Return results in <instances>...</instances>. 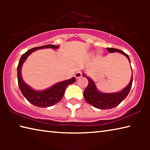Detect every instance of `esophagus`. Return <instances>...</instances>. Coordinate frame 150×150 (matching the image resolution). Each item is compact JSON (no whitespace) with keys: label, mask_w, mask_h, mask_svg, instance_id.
<instances>
[{"label":"esophagus","mask_w":150,"mask_h":150,"mask_svg":"<svg viewBox=\"0 0 150 150\" xmlns=\"http://www.w3.org/2000/svg\"><path fill=\"white\" fill-rule=\"evenodd\" d=\"M75 77L76 79H78L79 78H80V77H82V73H81V71H77V72L75 73Z\"/></svg>","instance_id":"obj_1"}]
</instances>
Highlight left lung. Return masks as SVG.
<instances>
[{
    "mask_svg": "<svg viewBox=\"0 0 150 150\" xmlns=\"http://www.w3.org/2000/svg\"><path fill=\"white\" fill-rule=\"evenodd\" d=\"M110 53L118 52L123 54L128 58L129 62L130 63V57L128 55L125 54L123 51L115 49V48H106ZM83 77H86L88 79V84L86 87L83 93V96L85 100L95 108L98 109H110L117 106L119 104L122 102V100L126 98L128 96L129 92L131 89L132 85L133 77L132 75L131 80L128 85L122 90L120 92H116L113 93H104L98 91L96 88V85L94 81L88 77H87L83 73Z\"/></svg>",
    "mask_w": 150,
    "mask_h": 150,
    "instance_id": "8db88e82",
    "label": "left lung"
}]
</instances>
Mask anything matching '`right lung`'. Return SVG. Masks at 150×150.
Instances as JSON below:
<instances>
[{
  "label": "right lung",
  "instance_id": "1",
  "mask_svg": "<svg viewBox=\"0 0 150 150\" xmlns=\"http://www.w3.org/2000/svg\"><path fill=\"white\" fill-rule=\"evenodd\" d=\"M59 47V45L49 44L32 48L31 50H29L26 53H24L20 59L18 65L17 67V75L18 83L20 91H21L22 95H24V97L26 98L29 103L32 104L33 105L38 106V107L46 108L59 103L62 100L63 95H64L65 88L69 85L74 83L76 81V79L75 77H73L70 79L59 82L46 90L35 91L32 89L22 79L21 75L22 66L27 59V57L34 51L40 49H44V48L57 49Z\"/></svg>",
  "mask_w": 150,
  "mask_h": 150
}]
</instances>
